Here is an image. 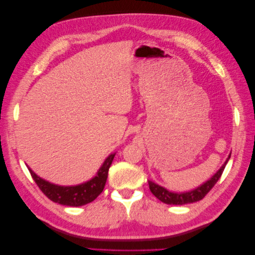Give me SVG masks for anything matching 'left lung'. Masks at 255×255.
<instances>
[{"instance_id": "8db88e82", "label": "left lung", "mask_w": 255, "mask_h": 255, "mask_svg": "<svg viewBox=\"0 0 255 255\" xmlns=\"http://www.w3.org/2000/svg\"><path fill=\"white\" fill-rule=\"evenodd\" d=\"M231 157V154L229 157L227 158L226 163L222 165V167L219 169V170L214 174L211 180H208L204 184H202L201 186L188 191V192H180V194H176V192H171L167 190L166 188L159 186V185L155 184L154 182L149 181V187L152 194L155 196L158 200H160L161 202H164L166 204H173V205H183V204H187V203H192V202H197L202 200L214 186L215 184L218 182L220 179V176L225 170L226 165L229 161Z\"/></svg>"}]
</instances>
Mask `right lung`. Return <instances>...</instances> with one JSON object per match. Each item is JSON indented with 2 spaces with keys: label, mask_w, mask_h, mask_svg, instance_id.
<instances>
[{
  "label": "right lung",
  "mask_w": 255,
  "mask_h": 255,
  "mask_svg": "<svg viewBox=\"0 0 255 255\" xmlns=\"http://www.w3.org/2000/svg\"><path fill=\"white\" fill-rule=\"evenodd\" d=\"M114 156L115 154H111L105 159L104 164L99 169L94 179L86 183L76 185V186H58V185L44 181L32 171V169L28 168V170L37 186L51 201L67 206H82L94 201L103 191Z\"/></svg>",
  "instance_id": "obj_1"
}]
</instances>
